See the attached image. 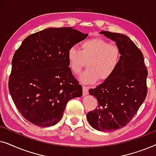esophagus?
Returning a JSON list of instances; mask_svg holds the SVG:
<instances>
[{"instance_id": "34e87169", "label": "esophagus", "mask_w": 156, "mask_h": 156, "mask_svg": "<svg viewBox=\"0 0 156 156\" xmlns=\"http://www.w3.org/2000/svg\"><path fill=\"white\" fill-rule=\"evenodd\" d=\"M82 89H83V96H86V95L88 94L89 87H88L83 86V87H82Z\"/></svg>"}]
</instances>
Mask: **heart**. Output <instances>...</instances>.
<instances>
[{"instance_id": "heart-1", "label": "heart", "mask_w": 156, "mask_h": 156, "mask_svg": "<svg viewBox=\"0 0 156 156\" xmlns=\"http://www.w3.org/2000/svg\"><path fill=\"white\" fill-rule=\"evenodd\" d=\"M121 58L118 46L110 44L103 38L96 37L82 42L80 50L71 47L67 52L69 67L74 74H79L87 62V68L80 74L84 84H94L98 80L104 82L116 71Z\"/></svg>"}]
</instances>
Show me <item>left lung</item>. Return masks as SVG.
<instances>
[{"label":"left lung","mask_w":156,"mask_h":156,"mask_svg":"<svg viewBox=\"0 0 156 156\" xmlns=\"http://www.w3.org/2000/svg\"><path fill=\"white\" fill-rule=\"evenodd\" d=\"M100 34L116 42L121 58L112 77L89 90L99 104L87 114V119L96 130L113 131L126 126L144 103L148 91V70L144 55L129 37L108 31Z\"/></svg>","instance_id":"left-lung-1"}]
</instances>
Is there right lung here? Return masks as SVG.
<instances>
[{
	"label": "right lung",
	"mask_w": 156,
	"mask_h": 156,
	"mask_svg": "<svg viewBox=\"0 0 156 156\" xmlns=\"http://www.w3.org/2000/svg\"><path fill=\"white\" fill-rule=\"evenodd\" d=\"M87 36L72 27H51L23 40L12 57L8 88L25 119L37 126L55 125L67 102L82 97L67 52Z\"/></svg>",
	"instance_id": "obj_1"
}]
</instances>
